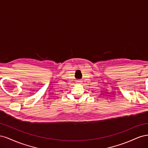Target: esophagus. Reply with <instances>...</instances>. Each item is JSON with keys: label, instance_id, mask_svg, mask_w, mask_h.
I'll return each instance as SVG.
<instances>
[{"label": "esophagus", "instance_id": "1", "mask_svg": "<svg viewBox=\"0 0 148 148\" xmlns=\"http://www.w3.org/2000/svg\"><path fill=\"white\" fill-rule=\"evenodd\" d=\"M77 84H82V81H80V80H78V81L77 82Z\"/></svg>", "mask_w": 148, "mask_h": 148}]
</instances>
